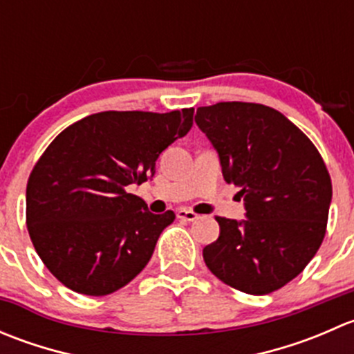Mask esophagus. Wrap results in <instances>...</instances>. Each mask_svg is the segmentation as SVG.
<instances>
[{
    "mask_svg": "<svg viewBox=\"0 0 354 354\" xmlns=\"http://www.w3.org/2000/svg\"><path fill=\"white\" fill-rule=\"evenodd\" d=\"M176 217L181 221H188V223H194V221L198 219V214H195L194 210H188V209H180L176 212Z\"/></svg>",
    "mask_w": 354,
    "mask_h": 354,
    "instance_id": "esophagus-1",
    "label": "esophagus"
}]
</instances>
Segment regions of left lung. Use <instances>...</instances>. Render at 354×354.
<instances>
[{"label":"left lung","mask_w":354,"mask_h":354,"mask_svg":"<svg viewBox=\"0 0 354 354\" xmlns=\"http://www.w3.org/2000/svg\"><path fill=\"white\" fill-rule=\"evenodd\" d=\"M195 123L219 152L224 180L240 187L248 219L216 217L203 248L210 272L246 295H269L303 272L322 245L330 174L308 137L279 111L255 102L197 109Z\"/></svg>","instance_id":"8db88e82"}]
</instances>
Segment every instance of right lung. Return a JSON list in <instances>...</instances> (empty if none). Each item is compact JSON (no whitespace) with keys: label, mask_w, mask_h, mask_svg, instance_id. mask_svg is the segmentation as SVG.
<instances>
[{"label":"right lung","mask_w":354,"mask_h":354,"mask_svg":"<svg viewBox=\"0 0 354 354\" xmlns=\"http://www.w3.org/2000/svg\"><path fill=\"white\" fill-rule=\"evenodd\" d=\"M192 124L194 108L102 111L48 145L28 176L25 217L35 252L63 286L106 296L147 266L174 212H149L127 187L154 176L160 152Z\"/></svg>","instance_id":"right-lung-1"}]
</instances>
